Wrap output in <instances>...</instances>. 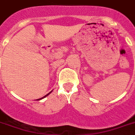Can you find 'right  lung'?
<instances>
[{
	"label": "right lung",
	"instance_id": "right-lung-1",
	"mask_svg": "<svg viewBox=\"0 0 135 135\" xmlns=\"http://www.w3.org/2000/svg\"><path fill=\"white\" fill-rule=\"evenodd\" d=\"M50 93H51V91H50V93H49V94H46V96H44V97H42V98H39V99H37V100H39L42 99V98H44V97H46V96H48V95H49V94H50Z\"/></svg>",
	"mask_w": 135,
	"mask_h": 135
}]
</instances>
